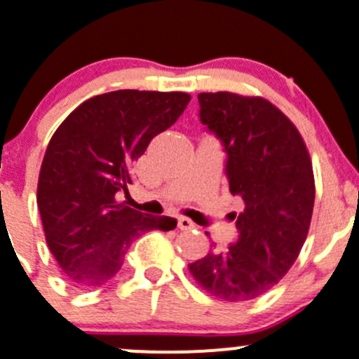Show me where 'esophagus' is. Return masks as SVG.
<instances>
[{
    "mask_svg": "<svg viewBox=\"0 0 359 359\" xmlns=\"http://www.w3.org/2000/svg\"><path fill=\"white\" fill-rule=\"evenodd\" d=\"M194 222L191 221V219H187V217H179V228L180 229H193L194 228Z\"/></svg>",
    "mask_w": 359,
    "mask_h": 359,
    "instance_id": "obj_1",
    "label": "esophagus"
}]
</instances>
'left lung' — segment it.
<instances>
[{
    "label": "left lung",
    "instance_id": "obj_1",
    "mask_svg": "<svg viewBox=\"0 0 359 359\" xmlns=\"http://www.w3.org/2000/svg\"><path fill=\"white\" fill-rule=\"evenodd\" d=\"M200 121L221 140L238 238L189 264L198 284L226 302L272 290L293 266L307 238L316 186L311 156L297 126L268 100L200 93Z\"/></svg>",
    "mask_w": 359,
    "mask_h": 359
}]
</instances>
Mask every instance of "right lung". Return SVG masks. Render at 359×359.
<instances>
[{
  "label": "right lung",
  "mask_w": 359,
  "mask_h": 359,
  "mask_svg": "<svg viewBox=\"0 0 359 359\" xmlns=\"http://www.w3.org/2000/svg\"><path fill=\"white\" fill-rule=\"evenodd\" d=\"M189 102L187 93H105L76 107L52 135L36 203L48 249L73 287L102 286L137 236L177 226V219L126 207L117 194H128L133 163Z\"/></svg>",
  "instance_id": "1"
}]
</instances>
